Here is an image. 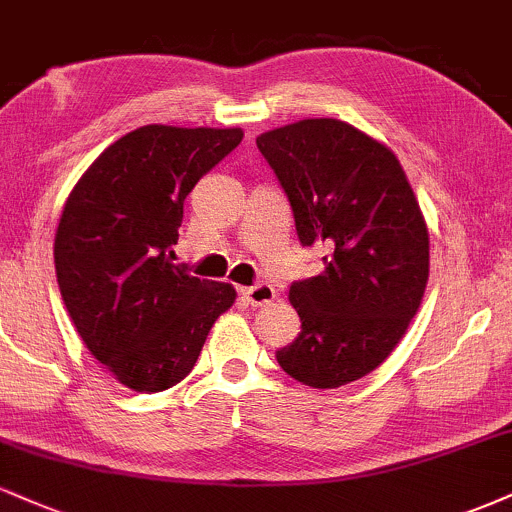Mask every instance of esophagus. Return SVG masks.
<instances>
[{
    "label": "esophagus",
    "mask_w": 512,
    "mask_h": 512,
    "mask_svg": "<svg viewBox=\"0 0 512 512\" xmlns=\"http://www.w3.org/2000/svg\"><path fill=\"white\" fill-rule=\"evenodd\" d=\"M240 296L245 298V303L252 305V308H262V305L272 303L276 291L272 284H255L250 289H240Z\"/></svg>",
    "instance_id": "esophagus-1"
}]
</instances>
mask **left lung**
Listing matches in <instances>:
<instances>
[{
    "instance_id": "obj_1",
    "label": "left lung",
    "mask_w": 512,
    "mask_h": 512,
    "mask_svg": "<svg viewBox=\"0 0 512 512\" xmlns=\"http://www.w3.org/2000/svg\"><path fill=\"white\" fill-rule=\"evenodd\" d=\"M289 197L303 248L325 272L293 281L301 334L276 351L298 383L332 390L375 370L416 315L428 281V231L397 156L342 120H301L257 137Z\"/></svg>"
}]
</instances>
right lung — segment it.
<instances>
[{
	"label": "right lung",
	"mask_w": 512,
	"mask_h": 512,
	"mask_svg": "<svg viewBox=\"0 0 512 512\" xmlns=\"http://www.w3.org/2000/svg\"><path fill=\"white\" fill-rule=\"evenodd\" d=\"M243 139L240 129L146 125L81 175L55 236L62 301L86 349L137 392H161L195 368L236 289L173 264L182 204Z\"/></svg>",
	"instance_id": "1"
}]
</instances>
